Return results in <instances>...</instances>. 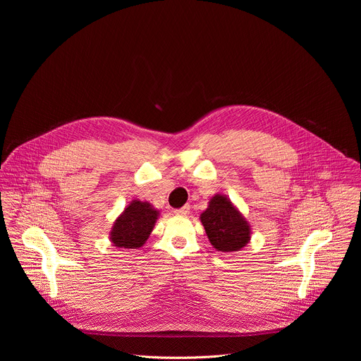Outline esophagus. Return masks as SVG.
<instances>
[{"instance_id": "esophagus-1", "label": "esophagus", "mask_w": 361, "mask_h": 361, "mask_svg": "<svg viewBox=\"0 0 361 361\" xmlns=\"http://www.w3.org/2000/svg\"><path fill=\"white\" fill-rule=\"evenodd\" d=\"M188 213H190V205H188V204L183 205L181 209H177V210H174V214H176V216H187Z\"/></svg>"}]
</instances>
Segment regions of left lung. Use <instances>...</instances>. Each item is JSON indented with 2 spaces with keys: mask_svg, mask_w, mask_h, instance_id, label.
Returning a JSON list of instances; mask_svg holds the SVG:
<instances>
[{
  "mask_svg": "<svg viewBox=\"0 0 361 361\" xmlns=\"http://www.w3.org/2000/svg\"><path fill=\"white\" fill-rule=\"evenodd\" d=\"M200 220L217 251H240L251 240L250 223L224 194H214L210 198L209 207L200 214Z\"/></svg>",
  "mask_w": 361,
  "mask_h": 361,
  "instance_id": "8db88e82",
  "label": "left lung"
}]
</instances>
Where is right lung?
Returning a JSON list of instances; mask_svg holds the SVG:
<instances>
[{"instance_id": "1", "label": "right lung", "mask_w": 361, "mask_h": 361, "mask_svg": "<svg viewBox=\"0 0 361 361\" xmlns=\"http://www.w3.org/2000/svg\"><path fill=\"white\" fill-rule=\"evenodd\" d=\"M159 217L160 212L154 209L148 201L131 200L111 227L110 241L113 247L121 250H137L142 247Z\"/></svg>"}]
</instances>
